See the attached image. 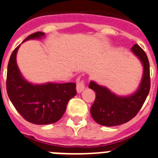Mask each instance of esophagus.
<instances>
[{
	"label": "esophagus",
	"mask_w": 158,
	"mask_h": 158,
	"mask_svg": "<svg viewBox=\"0 0 158 158\" xmlns=\"http://www.w3.org/2000/svg\"><path fill=\"white\" fill-rule=\"evenodd\" d=\"M85 89V85H84V80H80V81L77 82L76 85V90L78 94H80L82 92L84 91V89Z\"/></svg>",
	"instance_id": "34e87169"
}]
</instances>
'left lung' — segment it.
<instances>
[{
	"mask_svg": "<svg viewBox=\"0 0 158 158\" xmlns=\"http://www.w3.org/2000/svg\"><path fill=\"white\" fill-rule=\"evenodd\" d=\"M131 51L142 63L143 69L141 82L136 91L127 96H119L96 82L89 83V89L96 93V98L90 112L92 117L99 125L115 126L130 121L139 111L148 95L150 70L147 55L138 44L133 46Z\"/></svg>",
	"mask_w": 158,
	"mask_h": 158,
	"instance_id": "left-lung-1",
	"label": "left lung"
}]
</instances>
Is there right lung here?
<instances>
[{
    "instance_id": "1",
    "label": "right lung",
    "mask_w": 158,
    "mask_h": 158,
    "mask_svg": "<svg viewBox=\"0 0 158 158\" xmlns=\"http://www.w3.org/2000/svg\"><path fill=\"white\" fill-rule=\"evenodd\" d=\"M44 37L45 33L37 32L28 36L23 43ZM19 47L12 52L7 67L6 90L9 98L17 111L28 122L35 125L56 122L64 115L68 102L76 95V84L52 82L34 84L26 80L16 62Z\"/></svg>"
}]
</instances>
